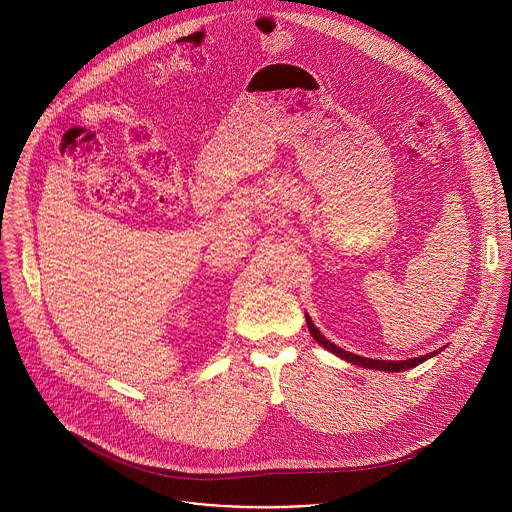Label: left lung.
Masks as SVG:
<instances>
[{
  "label": "left lung",
  "instance_id": "obj_1",
  "mask_svg": "<svg viewBox=\"0 0 512 512\" xmlns=\"http://www.w3.org/2000/svg\"><path fill=\"white\" fill-rule=\"evenodd\" d=\"M306 322H308L310 334L314 336V340H316L318 344H322V346H324L326 350H330L332 354H336V356H340V358H344V360H348V362L356 364V367H364V369L387 371V373H399V371H407V369L417 367V364L425 362L427 358H431V356H435L437 352H440V350H435V352L423 354V356H419V358H409V360H375V358H364V356L352 354V352H348V350H342V348H340V346H336L334 342L326 340V338H324V334L314 326V322H312V318H310L308 314H306Z\"/></svg>",
  "mask_w": 512,
  "mask_h": 512
}]
</instances>
